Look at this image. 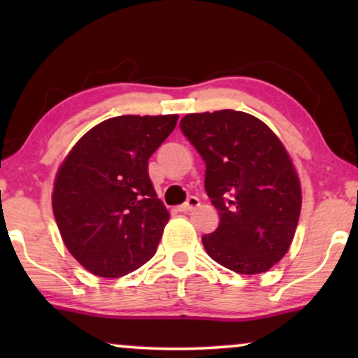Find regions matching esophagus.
<instances>
[{
    "label": "esophagus",
    "instance_id": "34e87169",
    "mask_svg": "<svg viewBox=\"0 0 358 358\" xmlns=\"http://www.w3.org/2000/svg\"><path fill=\"white\" fill-rule=\"evenodd\" d=\"M199 205H200V200L192 195V197H189L182 205H179L178 210H179V212H190V210L197 208Z\"/></svg>",
    "mask_w": 358,
    "mask_h": 358
}]
</instances>
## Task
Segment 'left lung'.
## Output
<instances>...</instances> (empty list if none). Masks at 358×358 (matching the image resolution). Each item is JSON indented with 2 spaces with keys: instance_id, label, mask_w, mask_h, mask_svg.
Here are the masks:
<instances>
[{
  "instance_id": "8db88e82",
  "label": "left lung",
  "mask_w": 358,
  "mask_h": 358,
  "mask_svg": "<svg viewBox=\"0 0 358 358\" xmlns=\"http://www.w3.org/2000/svg\"><path fill=\"white\" fill-rule=\"evenodd\" d=\"M180 130L205 161V192L220 215L205 251L233 272H267L290 248L301 210L285 146L257 117L231 109L187 114Z\"/></svg>"
}]
</instances>
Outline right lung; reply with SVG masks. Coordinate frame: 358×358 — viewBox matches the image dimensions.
Here are the masks:
<instances>
[{
    "mask_svg": "<svg viewBox=\"0 0 358 358\" xmlns=\"http://www.w3.org/2000/svg\"><path fill=\"white\" fill-rule=\"evenodd\" d=\"M179 115H120L73 146L55 178L52 207L71 256L97 277L117 278L155 256L169 213L148 176L150 156Z\"/></svg>",
    "mask_w": 358,
    "mask_h": 358,
    "instance_id": "obj_1",
    "label": "right lung"
}]
</instances>
